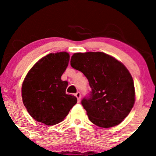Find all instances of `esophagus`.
Listing matches in <instances>:
<instances>
[{"instance_id":"1","label":"esophagus","mask_w":156,"mask_h":156,"mask_svg":"<svg viewBox=\"0 0 156 156\" xmlns=\"http://www.w3.org/2000/svg\"><path fill=\"white\" fill-rule=\"evenodd\" d=\"M76 97L77 98V99H78V102L79 103V102L80 101V92H78L76 94Z\"/></svg>"}]
</instances>
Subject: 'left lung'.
Wrapping results in <instances>:
<instances>
[{"instance_id":"left-lung-1","label":"left lung","mask_w":156,"mask_h":156,"mask_svg":"<svg viewBox=\"0 0 156 156\" xmlns=\"http://www.w3.org/2000/svg\"><path fill=\"white\" fill-rule=\"evenodd\" d=\"M70 65L83 73L92 89L81 101L89 120L104 128L121 123L135 103L133 80L124 64L103 52H87L74 53Z\"/></svg>"}]
</instances>
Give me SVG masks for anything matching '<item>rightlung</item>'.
Masks as SVG:
<instances>
[{
	"instance_id": "right-lung-1",
	"label": "right lung",
	"mask_w": 156,
	"mask_h": 156,
	"mask_svg": "<svg viewBox=\"0 0 156 156\" xmlns=\"http://www.w3.org/2000/svg\"><path fill=\"white\" fill-rule=\"evenodd\" d=\"M69 61L67 52L50 53L32 67L23 80V104L37 122L58 124L76 104V97L66 94L68 82L61 78Z\"/></svg>"
}]
</instances>
